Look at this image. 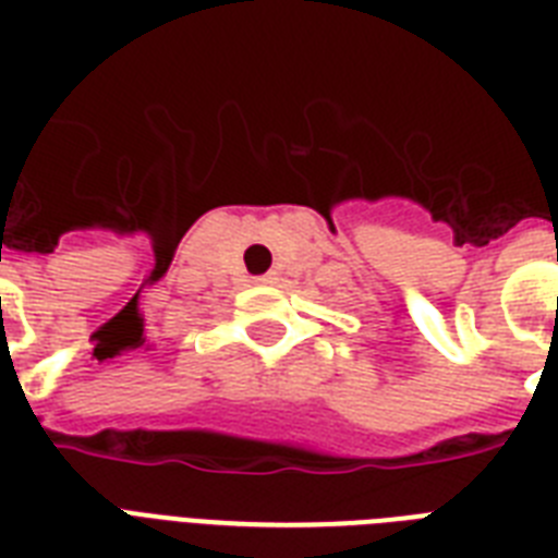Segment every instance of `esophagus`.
Here are the masks:
<instances>
[{"label": "esophagus", "instance_id": "1", "mask_svg": "<svg viewBox=\"0 0 558 558\" xmlns=\"http://www.w3.org/2000/svg\"><path fill=\"white\" fill-rule=\"evenodd\" d=\"M256 282H258V284H274V282H276V276H274V274H267V276H258Z\"/></svg>", "mask_w": 558, "mask_h": 558}]
</instances>
